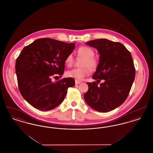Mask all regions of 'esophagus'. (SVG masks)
<instances>
[{"label": "esophagus", "mask_w": 153, "mask_h": 153, "mask_svg": "<svg viewBox=\"0 0 153 153\" xmlns=\"http://www.w3.org/2000/svg\"><path fill=\"white\" fill-rule=\"evenodd\" d=\"M81 82L80 81H78V80H75V84L76 85H77V84H79L80 83H81Z\"/></svg>", "instance_id": "1"}]
</instances>
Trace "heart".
I'll return each instance as SVG.
<instances>
[{"label": "heart", "mask_w": 153, "mask_h": 153, "mask_svg": "<svg viewBox=\"0 0 153 153\" xmlns=\"http://www.w3.org/2000/svg\"><path fill=\"white\" fill-rule=\"evenodd\" d=\"M77 56L83 58L80 64V68H75L66 72L68 77L73 78L76 80H82L87 76L89 73V69L94 71L99 65V60L95 57V51L88 46H81L77 51ZM65 64L68 67H71L74 62L73 54H69L65 59Z\"/></svg>", "instance_id": "b5f03b06"}]
</instances>
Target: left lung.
Instances as JSON below:
<instances>
[{
	"label": "left lung",
	"mask_w": 153,
	"mask_h": 153,
	"mask_svg": "<svg viewBox=\"0 0 153 153\" xmlns=\"http://www.w3.org/2000/svg\"><path fill=\"white\" fill-rule=\"evenodd\" d=\"M86 44L98 51L100 60L92 77L97 81L87 82L84 99L96 111L109 112L122 105L129 95L135 76L132 56L123 44L107 39ZM102 79L105 81L97 86Z\"/></svg>",
	"instance_id": "left-lung-1"
}]
</instances>
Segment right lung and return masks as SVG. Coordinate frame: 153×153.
<instances>
[{
    "label": "right lung",
    "mask_w": 153,
    "mask_h": 153,
    "mask_svg": "<svg viewBox=\"0 0 153 153\" xmlns=\"http://www.w3.org/2000/svg\"><path fill=\"white\" fill-rule=\"evenodd\" d=\"M68 44L49 38L38 39L25 46L16 58L15 71L23 97L36 109L49 111L64 100L73 78L52 82L51 77L64 74L66 57L74 49Z\"/></svg>",
    "instance_id": "1"
}]
</instances>
